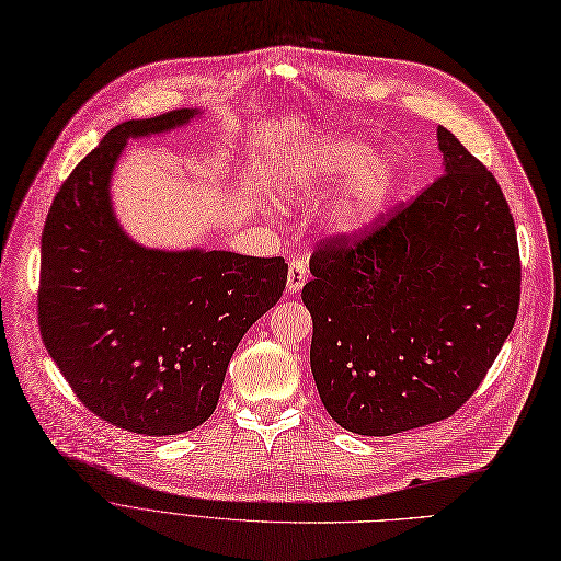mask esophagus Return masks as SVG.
Segmentation results:
<instances>
[{"label":"esophagus","mask_w":561,"mask_h":561,"mask_svg":"<svg viewBox=\"0 0 561 561\" xmlns=\"http://www.w3.org/2000/svg\"><path fill=\"white\" fill-rule=\"evenodd\" d=\"M308 278V262L301 257H295L289 262V270H287V291L289 295H297V291L306 285Z\"/></svg>","instance_id":"34e87169"}]
</instances>
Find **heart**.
<instances>
[{
    "mask_svg": "<svg viewBox=\"0 0 561 561\" xmlns=\"http://www.w3.org/2000/svg\"><path fill=\"white\" fill-rule=\"evenodd\" d=\"M365 152V146L344 139H333L324 144L297 171L295 182L289 184L287 196L291 201H304L308 196L327 192L329 186L342 182L354 171ZM390 184L392 173L383 159H375V162L360 167L335 209L337 226L344 230H356L369 219H375V215L388 198Z\"/></svg>",
    "mask_w": 561,
    "mask_h": 561,
    "instance_id": "b5f03b06",
    "label": "heart"
}]
</instances>
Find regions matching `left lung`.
<instances>
[{
    "mask_svg": "<svg viewBox=\"0 0 561 561\" xmlns=\"http://www.w3.org/2000/svg\"><path fill=\"white\" fill-rule=\"evenodd\" d=\"M445 173L358 232L324 237L301 299L329 415L390 436L455 415L520 304L516 226L495 175L438 127Z\"/></svg>",
    "mask_w": 561,
    "mask_h": 561,
    "instance_id": "1",
    "label": "left lung"
}]
</instances>
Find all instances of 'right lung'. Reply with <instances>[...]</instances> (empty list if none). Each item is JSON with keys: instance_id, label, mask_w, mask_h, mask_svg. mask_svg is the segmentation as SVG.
Masks as SVG:
<instances>
[{"instance_id": "obj_1", "label": "right lung", "mask_w": 561, "mask_h": 561, "mask_svg": "<svg viewBox=\"0 0 561 561\" xmlns=\"http://www.w3.org/2000/svg\"><path fill=\"white\" fill-rule=\"evenodd\" d=\"M192 116L116 125L64 180L41 239L38 327L51 360L91 413L144 436L215 413L239 340L287 280L283 257L150 251L118 228L110 178L125 141Z\"/></svg>"}]
</instances>
